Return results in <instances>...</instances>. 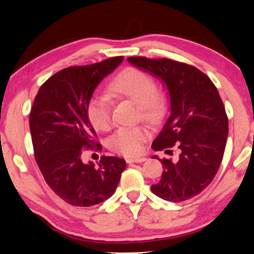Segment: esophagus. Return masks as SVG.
I'll return each mask as SVG.
<instances>
[{
    "mask_svg": "<svg viewBox=\"0 0 254 254\" xmlns=\"http://www.w3.org/2000/svg\"><path fill=\"white\" fill-rule=\"evenodd\" d=\"M146 160L145 157H137V158H127V163L131 164V163H143V161Z\"/></svg>",
    "mask_w": 254,
    "mask_h": 254,
    "instance_id": "esophagus-1",
    "label": "esophagus"
}]
</instances>
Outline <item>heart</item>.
Wrapping results in <instances>:
<instances>
[{"label":"heart","instance_id":"1","mask_svg":"<svg viewBox=\"0 0 254 254\" xmlns=\"http://www.w3.org/2000/svg\"><path fill=\"white\" fill-rule=\"evenodd\" d=\"M108 91L115 98H127L136 102L143 119L158 123L165 116L167 105L152 75L136 67H127L108 84ZM88 120L96 130L106 132L111 127V100L106 95H97L87 109ZM149 136L145 126L120 127L110 138V148L118 154L133 157L142 152L143 143Z\"/></svg>","mask_w":254,"mask_h":254}]
</instances>
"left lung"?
I'll return each mask as SVG.
<instances>
[{
    "mask_svg": "<svg viewBox=\"0 0 254 254\" xmlns=\"http://www.w3.org/2000/svg\"><path fill=\"white\" fill-rule=\"evenodd\" d=\"M127 61L161 78L170 95L171 115L152 148L171 155L177 146L180 154L177 160L159 159L164 171L150 189L166 201H187L209 186L222 164L228 136L223 100L207 75L190 64L167 58Z\"/></svg>",
    "mask_w": 254,
    "mask_h": 254,
    "instance_id": "left-lung-1",
    "label": "left lung"
}]
</instances>
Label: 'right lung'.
<instances>
[{
  "mask_svg": "<svg viewBox=\"0 0 254 254\" xmlns=\"http://www.w3.org/2000/svg\"><path fill=\"white\" fill-rule=\"evenodd\" d=\"M122 60L63 68L41 85L32 104L29 127L37 165L51 190L73 206L109 198L127 167L115 156H101L98 167L82 160L84 149H102L88 120L90 97Z\"/></svg>",
  "mask_w": 254,
  "mask_h": 254,
  "instance_id": "add662e5",
  "label": "right lung"
}]
</instances>
